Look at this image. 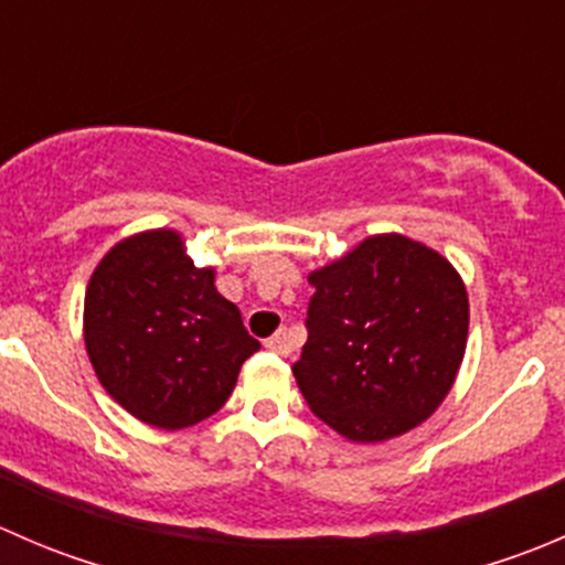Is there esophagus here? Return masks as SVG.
<instances>
[{"label": "esophagus", "mask_w": 565, "mask_h": 565, "mask_svg": "<svg viewBox=\"0 0 565 565\" xmlns=\"http://www.w3.org/2000/svg\"><path fill=\"white\" fill-rule=\"evenodd\" d=\"M265 347L270 352H276V355H292V335L287 333V330H278V333H273L270 339L265 341Z\"/></svg>", "instance_id": "obj_1"}]
</instances>
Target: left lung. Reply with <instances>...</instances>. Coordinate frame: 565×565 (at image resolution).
<instances>
[{
  "label": "left lung",
  "mask_w": 565,
  "mask_h": 565,
  "mask_svg": "<svg viewBox=\"0 0 565 565\" xmlns=\"http://www.w3.org/2000/svg\"><path fill=\"white\" fill-rule=\"evenodd\" d=\"M315 295L292 366L311 413L355 443L404 435L451 391L467 292L437 250L377 235L309 276Z\"/></svg>",
  "instance_id": "8db88e82"
}]
</instances>
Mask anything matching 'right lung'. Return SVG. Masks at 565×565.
Returning <instances> with one entry per match:
<instances>
[{"instance_id":"add662e5","label":"right lung","mask_w":565,"mask_h":565,"mask_svg":"<svg viewBox=\"0 0 565 565\" xmlns=\"http://www.w3.org/2000/svg\"><path fill=\"white\" fill-rule=\"evenodd\" d=\"M213 278L169 230L117 243L89 278L84 341L95 374L130 415L158 429H185L224 407L259 350Z\"/></svg>"}]
</instances>
